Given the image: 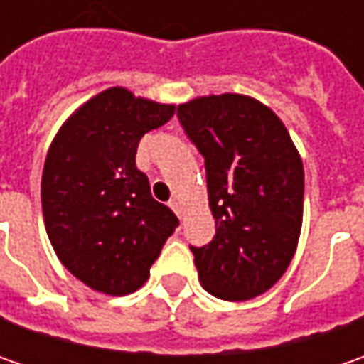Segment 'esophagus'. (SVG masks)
Segmentation results:
<instances>
[{"label":"esophagus","instance_id":"esophagus-1","mask_svg":"<svg viewBox=\"0 0 364 364\" xmlns=\"http://www.w3.org/2000/svg\"><path fill=\"white\" fill-rule=\"evenodd\" d=\"M168 204H170V208L174 210L178 217H182V203H180L178 198H172V200H170V203H168Z\"/></svg>","mask_w":364,"mask_h":364}]
</instances>
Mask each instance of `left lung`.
Segmentation results:
<instances>
[{
    "label": "left lung",
    "instance_id": "1",
    "mask_svg": "<svg viewBox=\"0 0 364 364\" xmlns=\"http://www.w3.org/2000/svg\"><path fill=\"white\" fill-rule=\"evenodd\" d=\"M203 154L217 232L192 247L203 287L215 298L251 300L286 273L304 213V166L286 125L259 101L225 92L178 107Z\"/></svg>",
    "mask_w": 364,
    "mask_h": 364
}]
</instances>
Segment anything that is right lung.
Here are the masks:
<instances>
[{
  "label": "right lung",
  "mask_w": 364,
  "mask_h": 364,
  "mask_svg": "<svg viewBox=\"0 0 364 364\" xmlns=\"http://www.w3.org/2000/svg\"><path fill=\"white\" fill-rule=\"evenodd\" d=\"M174 105L107 89L60 127L42 172V210L63 265L97 291L125 296L146 284L180 225L151 198L135 166L144 133L172 119Z\"/></svg>",
  "instance_id": "obj_1"
}]
</instances>
